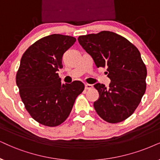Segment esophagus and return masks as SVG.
Listing matches in <instances>:
<instances>
[{
	"mask_svg": "<svg viewBox=\"0 0 160 160\" xmlns=\"http://www.w3.org/2000/svg\"><path fill=\"white\" fill-rule=\"evenodd\" d=\"M93 88V85L92 84H86L85 85V88L86 89H92V88Z\"/></svg>",
	"mask_w": 160,
	"mask_h": 160,
	"instance_id": "esophagus-1",
	"label": "esophagus"
}]
</instances>
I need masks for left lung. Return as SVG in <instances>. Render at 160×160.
Masks as SVG:
<instances>
[{
    "instance_id": "1",
    "label": "left lung",
    "mask_w": 160,
    "mask_h": 160,
    "mask_svg": "<svg viewBox=\"0 0 160 160\" xmlns=\"http://www.w3.org/2000/svg\"><path fill=\"white\" fill-rule=\"evenodd\" d=\"M79 43L92 56L97 67H106L109 88L97 83L100 98L96 112L110 123L122 122L134 113L146 89L147 69L140 52L126 38L112 32L80 36Z\"/></svg>"
}]
</instances>
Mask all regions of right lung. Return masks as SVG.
I'll return each instance as SVG.
<instances>
[{
  "instance_id": "1",
  "label": "right lung",
  "mask_w": 160,
  "mask_h": 160,
  "mask_svg": "<svg viewBox=\"0 0 160 160\" xmlns=\"http://www.w3.org/2000/svg\"><path fill=\"white\" fill-rule=\"evenodd\" d=\"M75 41L68 35L46 36L29 46L21 58L16 75L20 96L32 118L46 126L63 122L84 90L80 81L62 83L58 73L62 68V55Z\"/></svg>"
}]
</instances>
